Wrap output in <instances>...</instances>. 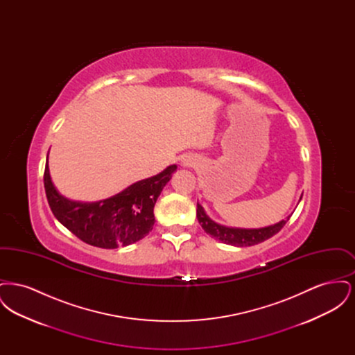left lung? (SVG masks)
Segmentation results:
<instances>
[{"mask_svg": "<svg viewBox=\"0 0 355 355\" xmlns=\"http://www.w3.org/2000/svg\"><path fill=\"white\" fill-rule=\"evenodd\" d=\"M302 198V197H301ZM301 201V200H300ZM291 216L287 217V220H281L275 225H271L268 227H262V229H236V227H226L216 223L214 220H210L202 206L200 203H197V218L198 222L201 223L203 230L218 239L223 243L227 245H233V246H253L257 243H261L266 239H269L272 236H275L285 225Z\"/></svg>", "mask_w": 355, "mask_h": 355, "instance_id": "left-lung-1", "label": "left lung"}]
</instances>
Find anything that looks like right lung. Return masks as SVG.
Instances as JSON below:
<instances>
[{
    "instance_id": "right-lung-1",
    "label": "right lung",
    "mask_w": 355,
    "mask_h": 355,
    "mask_svg": "<svg viewBox=\"0 0 355 355\" xmlns=\"http://www.w3.org/2000/svg\"><path fill=\"white\" fill-rule=\"evenodd\" d=\"M177 166L138 181L100 202L69 201L53 186L48 165L44 171L46 198L54 217L74 236L92 246L116 249L148 236L154 225V205Z\"/></svg>"
}]
</instances>
